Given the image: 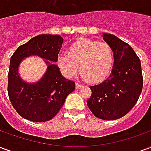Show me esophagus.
I'll list each match as a JSON object with an SVG mask.
<instances>
[{"label":"esophagus","mask_w":151,"mask_h":151,"mask_svg":"<svg viewBox=\"0 0 151 151\" xmlns=\"http://www.w3.org/2000/svg\"><path fill=\"white\" fill-rule=\"evenodd\" d=\"M82 86L81 84H79L78 82H76V89H80Z\"/></svg>","instance_id":"34e87169"}]
</instances>
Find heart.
Returning <instances> with one entry per match:
<instances>
[{
  "instance_id": "heart-1",
  "label": "heart",
  "mask_w": 151,
  "mask_h": 151,
  "mask_svg": "<svg viewBox=\"0 0 151 151\" xmlns=\"http://www.w3.org/2000/svg\"><path fill=\"white\" fill-rule=\"evenodd\" d=\"M113 62L111 46L105 42L79 39L70 44L68 53H60L57 65L67 78H72L78 70L86 82L95 83L108 75Z\"/></svg>"
}]
</instances>
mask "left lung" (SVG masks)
Returning a JSON list of instances; mask_svg holds the SVG:
<instances>
[{"instance_id":"left-lung-1","label":"left lung","mask_w":151,"mask_h":151,"mask_svg":"<svg viewBox=\"0 0 151 151\" xmlns=\"http://www.w3.org/2000/svg\"><path fill=\"white\" fill-rule=\"evenodd\" d=\"M102 36L112 49L113 67L108 78L90 86L92 93L87 106L99 119L114 120L125 116L138 100L143 86L142 67L130 45L114 35Z\"/></svg>"}]
</instances>
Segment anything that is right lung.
Instances as JSON below:
<instances>
[{
    "label": "right lung",
    "instance_id": "obj_1",
    "mask_svg": "<svg viewBox=\"0 0 151 151\" xmlns=\"http://www.w3.org/2000/svg\"><path fill=\"white\" fill-rule=\"evenodd\" d=\"M59 35H40L18 47L10 59L8 74V94L13 107L22 117L35 122L52 119L74 91L75 83L65 78L60 71L57 57L62 47ZM37 55L45 60L47 70L36 83L21 78L18 69L27 57Z\"/></svg>",
    "mask_w": 151,
    "mask_h": 151
}]
</instances>
